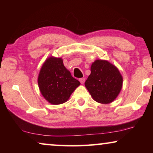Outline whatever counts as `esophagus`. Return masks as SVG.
<instances>
[{
	"mask_svg": "<svg viewBox=\"0 0 153 153\" xmlns=\"http://www.w3.org/2000/svg\"><path fill=\"white\" fill-rule=\"evenodd\" d=\"M79 82H81L82 84H84V82H85V78L84 77H82V78H79Z\"/></svg>",
	"mask_w": 153,
	"mask_h": 153,
	"instance_id": "1",
	"label": "esophagus"
}]
</instances>
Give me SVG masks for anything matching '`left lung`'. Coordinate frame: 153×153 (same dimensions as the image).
<instances>
[{
  "label": "left lung",
  "instance_id": "8db88e82",
  "mask_svg": "<svg viewBox=\"0 0 153 153\" xmlns=\"http://www.w3.org/2000/svg\"><path fill=\"white\" fill-rule=\"evenodd\" d=\"M90 71L85 86L93 99L101 104L113 102L122 88L123 77L119 69L107 61L98 59Z\"/></svg>",
  "mask_w": 153,
  "mask_h": 153
}]
</instances>
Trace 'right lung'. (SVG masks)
<instances>
[{
  "label": "right lung",
  "mask_w": 153,
  "mask_h": 153,
  "mask_svg": "<svg viewBox=\"0 0 153 153\" xmlns=\"http://www.w3.org/2000/svg\"><path fill=\"white\" fill-rule=\"evenodd\" d=\"M38 84L41 94L48 102L60 105L67 101L80 82L71 76L63 59L50 56L41 67Z\"/></svg>",
  "instance_id": "add662e5"
}]
</instances>
